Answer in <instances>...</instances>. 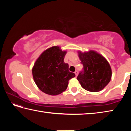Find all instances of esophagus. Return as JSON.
Masks as SVG:
<instances>
[{
  "label": "esophagus",
  "instance_id": "obj_1",
  "mask_svg": "<svg viewBox=\"0 0 131 131\" xmlns=\"http://www.w3.org/2000/svg\"><path fill=\"white\" fill-rule=\"evenodd\" d=\"M74 73H75V74H76V76H77V75H78V71H77V70L75 71Z\"/></svg>",
  "mask_w": 131,
  "mask_h": 131
}]
</instances>
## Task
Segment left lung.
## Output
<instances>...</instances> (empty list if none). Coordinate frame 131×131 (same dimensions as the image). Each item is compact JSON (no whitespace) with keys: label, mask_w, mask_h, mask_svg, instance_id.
I'll return each instance as SVG.
<instances>
[{"label":"left lung","mask_w":131,"mask_h":131,"mask_svg":"<svg viewBox=\"0 0 131 131\" xmlns=\"http://www.w3.org/2000/svg\"><path fill=\"white\" fill-rule=\"evenodd\" d=\"M79 57L83 69L77 79L81 87L93 92L103 90L112 77V69L107 60L94 51L84 53L79 51Z\"/></svg>","instance_id":"8db88e82"}]
</instances>
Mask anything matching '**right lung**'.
Here are the masks:
<instances>
[{
  "instance_id": "right-lung-1",
  "label": "right lung",
  "mask_w": 131,
  "mask_h": 131,
  "mask_svg": "<svg viewBox=\"0 0 131 131\" xmlns=\"http://www.w3.org/2000/svg\"><path fill=\"white\" fill-rule=\"evenodd\" d=\"M66 54V51L54 46L44 51L35 63L33 77L42 92L50 95L60 94L66 90L69 80L76 76L64 62Z\"/></svg>"
}]
</instances>
